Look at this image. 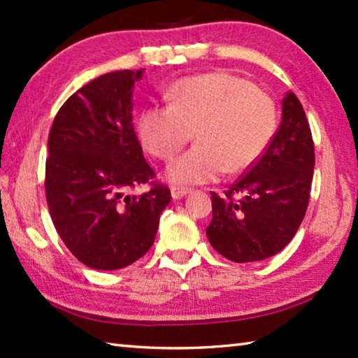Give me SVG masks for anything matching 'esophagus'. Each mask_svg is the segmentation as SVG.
<instances>
[{
  "instance_id": "esophagus-1",
  "label": "esophagus",
  "mask_w": 358,
  "mask_h": 358,
  "mask_svg": "<svg viewBox=\"0 0 358 358\" xmlns=\"http://www.w3.org/2000/svg\"><path fill=\"white\" fill-rule=\"evenodd\" d=\"M171 192H172V197L177 201V199L185 197L186 194L191 192V187H181V186H172L171 187Z\"/></svg>"
}]
</instances>
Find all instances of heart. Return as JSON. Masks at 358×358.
<instances>
[{"instance_id":"obj_1","label":"heart","mask_w":358,"mask_h":358,"mask_svg":"<svg viewBox=\"0 0 358 358\" xmlns=\"http://www.w3.org/2000/svg\"><path fill=\"white\" fill-rule=\"evenodd\" d=\"M275 129L273 99L227 72L181 78L171 88V106L148 107L138 118L143 148L164 162L183 150L194 132L196 147L167 169V177L178 185L248 171L265 153Z\"/></svg>"}]
</instances>
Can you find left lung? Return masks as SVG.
I'll use <instances>...</instances> for the list:
<instances>
[{
  "label": "left lung",
  "instance_id": "1",
  "mask_svg": "<svg viewBox=\"0 0 358 358\" xmlns=\"http://www.w3.org/2000/svg\"><path fill=\"white\" fill-rule=\"evenodd\" d=\"M314 171V142L301 102L282 99V120L265 153L220 197L211 192L207 237L232 262L268 259L287 246L305 217Z\"/></svg>",
  "mask_w": 358,
  "mask_h": 358
}]
</instances>
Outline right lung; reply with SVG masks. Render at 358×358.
Here are the masks:
<instances>
[{"instance_id":"1","label":"right lung","mask_w":358,"mask_h":358,"mask_svg":"<svg viewBox=\"0 0 358 358\" xmlns=\"http://www.w3.org/2000/svg\"><path fill=\"white\" fill-rule=\"evenodd\" d=\"M142 72L113 71L87 83L48 134V211L66 248L90 268L118 270L141 259L172 199L155 181L132 126V87ZM138 184L150 189L131 196Z\"/></svg>"}]
</instances>
